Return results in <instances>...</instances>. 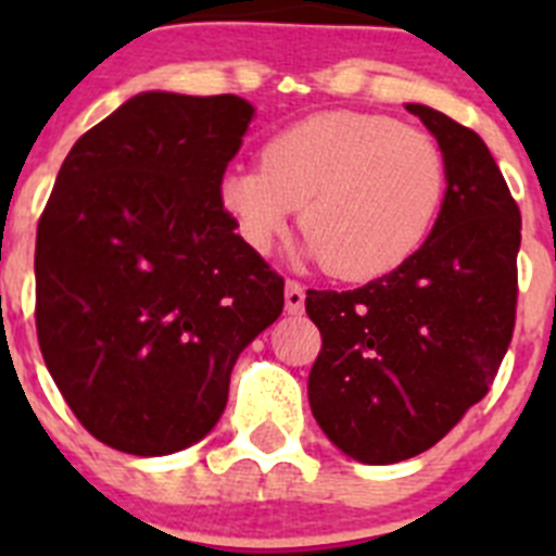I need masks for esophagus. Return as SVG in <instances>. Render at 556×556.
Here are the masks:
<instances>
[{
  "label": "esophagus",
  "mask_w": 556,
  "mask_h": 556,
  "mask_svg": "<svg viewBox=\"0 0 556 556\" xmlns=\"http://www.w3.org/2000/svg\"><path fill=\"white\" fill-rule=\"evenodd\" d=\"M283 301H287L289 314H303V306H306V292L298 281H287L283 287Z\"/></svg>",
  "instance_id": "1"
}]
</instances>
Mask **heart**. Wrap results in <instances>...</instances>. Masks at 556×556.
Returning <instances> with one entry per match:
<instances>
[{"mask_svg": "<svg viewBox=\"0 0 556 556\" xmlns=\"http://www.w3.org/2000/svg\"><path fill=\"white\" fill-rule=\"evenodd\" d=\"M448 161L434 136L390 116L314 113L275 132L262 169L236 166L219 194L255 253L301 210L303 253L342 281H372L409 262L434 228Z\"/></svg>", "mask_w": 556, "mask_h": 556, "instance_id": "b5f03b06", "label": "heart"}]
</instances>
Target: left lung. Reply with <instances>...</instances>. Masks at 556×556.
<instances>
[{
	"mask_svg": "<svg viewBox=\"0 0 556 556\" xmlns=\"http://www.w3.org/2000/svg\"><path fill=\"white\" fill-rule=\"evenodd\" d=\"M448 161L424 248L351 292H306L320 328L308 404L351 459L392 465L440 443L488 395L518 303L520 211L479 132L409 102Z\"/></svg>",
	"mask_w": 556,
	"mask_h": 556,
	"instance_id": "obj_1",
	"label": "left lung"
}]
</instances>
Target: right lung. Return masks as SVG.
<instances>
[{"mask_svg": "<svg viewBox=\"0 0 556 556\" xmlns=\"http://www.w3.org/2000/svg\"><path fill=\"white\" fill-rule=\"evenodd\" d=\"M242 97L144 91L68 150L36 236L49 376L100 443L164 456L203 440L230 370L283 312V278L223 205L253 119Z\"/></svg>", "mask_w": 556, "mask_h": 556, "instance_id": "add662e5", "label": "right lung"}]
</instances>
